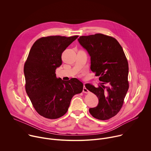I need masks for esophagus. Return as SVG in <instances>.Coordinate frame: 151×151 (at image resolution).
<instances>
[{"mask_svg":"<svg viewBox=\"0 0 151 151\" xmlns=\"http://www.w3.org/2000/svg\"><path fill=\"white\" fill-rule=\"evenodd\" d=\"M83 92L84 93H89V90H87V88H86V87H85V85H83Z\"/></svg>","mask_w":151,"mask_h":151,"instance_id":"obj_1","label":"esophagus"}]
</instances>
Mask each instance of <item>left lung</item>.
Instances as JSON below:
<instances>
[{"mask_svg": "<svg viewBox=\"0 0 151 151\" xmlns=\"http://www.w3.org/2000/svg\"><path fill=\"white\" fill-rule=\"evenodd\" d=\"M78 40L91 57V71L103 82L97 88L85 84L86 88L99 99L98 105L89 112L97 119H109L121 109L128 90L127 58L119 42L111 36L97 33L80 36Z\"/></svg>", "mask_w": 151, "mask_h": 151, "instance_id": "8db88e82", "label": "left lung"}]
</instances>
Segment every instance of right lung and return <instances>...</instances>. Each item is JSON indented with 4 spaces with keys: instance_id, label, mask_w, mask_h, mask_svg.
<instances>
[{
    "instance_id": "obj_1",
    "label": "right lung",
    "mask_w": 151,
    "mask_h": 151,
    "mask_svg": "<svg viewBox=\"0 0 151 151\" xmlns=\"http://www.w3.org/2000/svg\"><path fill=\"white\" fill-rule=\"evenodd\" d=\"M78 37H43L30 50L24 67L26 91L35 110L46 118L63 116L72 97L82 91L83 83L78 79L65 81L55 74L62 64L63 52Z\"/></svg>"
}]
</instances>
